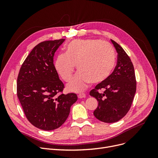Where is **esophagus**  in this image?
Masks as SVG:
<instances>
[{"mask_svg":"<svg viewBox=\"0 0 158 158\" xmlns=\"http://www.w3.org/2000/svg\"><path fill=\"white\" fill-rule=\"evenodd\" d=\"M85 96H86V95H85V94H80L78 95V98L80 99L84 98H85Z\"/></svg>","mask_w":158,"mask_h":158,"instance_id":"1","label":"esophagus"}]
</instances>
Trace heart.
I'll use <instances>...</instances> for the list:
<instances>
[{"instance_id":"b5f03b06","label":"heart","mask_w":158,"mask_h":158,"mask_svg":"<svg viewBox=\"0 0 158 158\" xmlns=\"http://www.w3.org/2000/svg\"><path fill=\"white\" fill-rule=\"evenodd\" d=\"M66 53L59 54L55 62L58 74L66 82L70 80L76 65L78 72L67 88L82 92L89 84L99 83L111 75L115 64V52L107 41L98 40H74L65 47Z\"/></svg>"}]
</instances>
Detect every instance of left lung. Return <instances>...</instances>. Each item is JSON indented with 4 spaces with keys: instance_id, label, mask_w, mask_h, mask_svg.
Returning <instances> with one entry per match:
<instances>
[{
    "instance_id": "8db88e82",
    "label": "left lung",
    "mask_w": 158,
    "mask_h": 158,
    "mask_svg": "<svg viewBox=\"0 0 158 158\" xmlns=\"http://www.w3.org/2000/svg\"><path fill=\"white\" fill-rule=\"evenodd\" d=\"M117 52V63L113 73L91 90V96L98 100L95 117L104 123H115L126 115L136 93L135 69L131 59L117 43L111 40ZM103 89V93L98 92Z\"/></svg>"
}]
</instances>
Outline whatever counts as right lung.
<instances>
[{
    "mask_svg": "<svg viewBox=\"0 0 158 158\" xmlns=\"http://www.w3.org/2000/svg\"><path fill=\"white\" fill-rule=\"evenodd\" d=\"M64 39L37 45L23 62L17 79V95L26 116L44 131L60 127L68 118L76 94H61L64 88L53 64L55 52Z\"/></svg>",
    "mask_w": 158,
    "mask_h": 158,
    "instance_id": "obj_1",
    "label": "right lung"
}]
</instances>
